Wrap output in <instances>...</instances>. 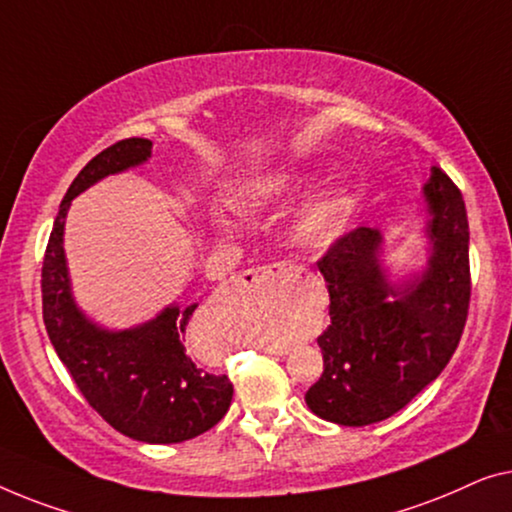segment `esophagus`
Wrapping results in <instances>:
<instances>
[{"mask_svg": "<svg viewBox=\"0 0 512 512\" xmlns=\"http://www.w3.org/2000/svg\"><path fill=\"white\" fill-rule=\"evenodd\" d=\"M297 266L290 264V262H273V264H266V266H259V269H250L243 273L241 283L243 285H250V287H262V285H273V283H280V280H290L297 276ZM269 352H276V355H283V350H269ZM287 352V350H285Z\"/></svg>", "mask_w": 512, "mask_h": 512, "instance_id": "obj_1", "label": "esophagus"}]
</instances>
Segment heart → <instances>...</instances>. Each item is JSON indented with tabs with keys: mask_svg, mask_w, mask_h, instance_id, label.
<instances>
[{
	"mask_svg": "<svg viewBox=\"0 0 512 512\" xmlns=\"http://www.w3.org/2000/svg\"><path fill=\"white\" fill-rule=\"evenodd\" d=\"M306 183V176H301L299 171H264L234 187L229 194V206L241 215H259L297 197ZM352 211H355V194L348 187H329L315 194L292 218V243L304 253L325 255L348 232ZM208 225L218 234H225L227 229V222L220 215H211Z\"/></svg>",
	"mask_w": 512,
	"mask_h": 512,
	"instance_id": "b5f03b06",
	"label": "heart"
}]
</instances>
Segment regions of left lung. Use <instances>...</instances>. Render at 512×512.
<instances>
[{"mask_svg": "<svg viewBox=\"0 0 512 512\" xmlns=\"http://www.w3.org/2000/svg\"><path fill=\"white\" fill-rule=\"evenodd\" d=\"M427 266L392 283L383 234L357 227L318 262L331 325L318 345L325 371L306 392L322 420L366 427L387 420L441 376L469 315V220L462 192L438 167L424 185Z\"/></svg>", "mask_w": 512, "mask_h": 512, "instance_id": "left-lung-1", "label": "left lung"}]
</instances>
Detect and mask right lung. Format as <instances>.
<instances>
[{
    "instance_id": "right-lung-1",
    "label": "right lung",
    "mask_w": 512,
    "mask_h": 512,
    "mask_svg": "<svg viewBox=\"0 0 512 512\" xmlns=\"http://www.w3.org/2000/svg\"><path fill=\"white\" fill-rule=\"evenodd\" d=\"M153 141L113 143L85 164L64 194L41 269L43 325L78 390L115 431L143 443H183L215 427L232 403L227 376L199 369L185 350L194 308L171 304L129 329H106L78 308L64 257L71 199L106 176L148 162Z\"/></svg>"
}]
</instances>
